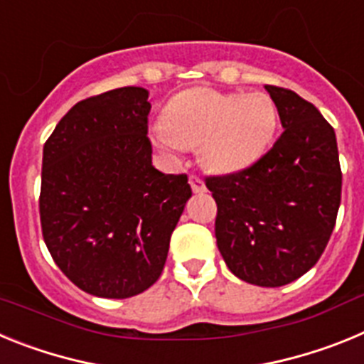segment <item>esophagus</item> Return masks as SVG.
Returning <instances> with one entry per match:
<instances>
[{
  "label": "esophagus",
  "mask_w": 364,
  "mask_h": 364,
  "mask_svg": "<svg viewBox=\"0 0 364 364\" xmlns=\"http://www.w3.org/2000/svg\"><path fill=\"white\" fill-rule=\"evenodd\" d=\"M189 184H191L193 193H205V191H208V188H205V184H204V180H202L200 176H195V175L189 176Z\"/></svg>",
  "instance_id": "esophagus-1"
}]
</instances>
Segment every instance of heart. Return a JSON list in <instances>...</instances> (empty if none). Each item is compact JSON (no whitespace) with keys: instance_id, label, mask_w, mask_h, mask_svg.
I'll return each instance as SVG.
<instances>
[{"instance_id":"heart-1","label":"heart","mask_w":364,"mask_h":364,"mask_svg":"<svg viewBox=\"0 0 364 364\" xmlns=\"http://www.w3.org/2000/svg\"><path fill=\"white\" fill-rule=\"evenodd\" d=\"M164 127L151 133L160 151L197 147L208 171H242L266 153L279 125L277 105L264 92H220L197 87L167 102Z\"/></svg>"}]
</instances>
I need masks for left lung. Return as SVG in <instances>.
Here are the masks:
<instances>
[{
  "label": "left lung",
  "instance_id": "left-lung-1",
  "mask_svg": "<svg viewBox=\"0 0 364 364\" xmlns=\"http://www.w3.org/2000/svg\"><path fill=\"white\" fill-rule=\"evenodd\" d=\"M282 129L252 167L210 176L215 237L235 277L264 288L294 282L323 255L341 204L336 131L297 92L266 85Z\"/></svg>",
  "mask_w": 364,
  "mask_h": 364
}]
</instances>
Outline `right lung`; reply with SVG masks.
Returning <instances> with one entry per match:
<instances>
[{"instance_id":"obj_1","label":"right lung","mask_w":364,"mask_h":364,"mask_svg":"<svg viewBox=\"0 0 364 364\" xmlns=\"http://www.w3.org/2000/svg\"><path fill=\"white\" fill-rule=\"evenodd\" d=\"M149 92L78 102L43 146L40 218L58 268L80 290L127 299L159 281L191 188L151 162Z\"/></svg>"}]
</instances>
